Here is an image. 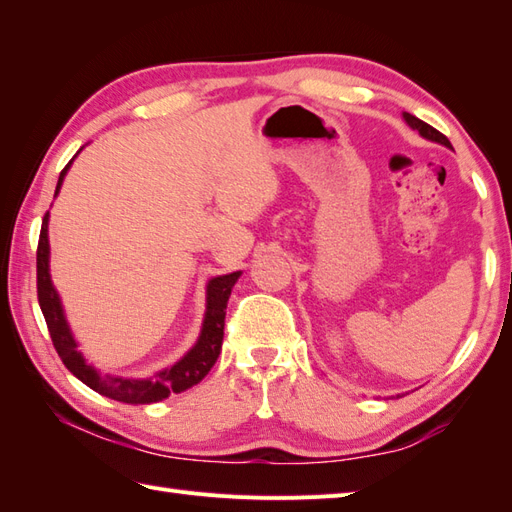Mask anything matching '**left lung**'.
I'll list each match as a JSON object with an SVG mask.
<instances>
[{
	"instance_id": "obj_1",
	"label": "left lung",
	"mask_w": 512,
	"mask_h": 512,
	"mask_svg": "<svg viewBox=\"0 0 512 512\" xmlns=\"http://www.w3.org/2000/svg\"><path fill=\"white\" fill-rule=\"evenodd\" d=\"M403 118H405L407 124H410L412 129H416L420 135H423V138H427V140H431V142H438V144H445V146H449V149H451V142L447 140V135H442V133L436 131L434 127H429L427 122L418 120L416 116H412V113H403Z\"/></svg>"
}]
</instances>
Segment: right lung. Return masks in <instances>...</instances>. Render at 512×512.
Instances as JSON below:
<instances>
[{
	"instance_id": "right-lung-1",
	"label": "right lung",
	"mask_w": 512,
	"mask_h": 512,
	"mask_svg": "<svg viewBox=\"0 0 512 512\" xmlns=\"http://www.w3.org/2000/svg\"><path fill=\"white\" fill-rule=\"evenodd\" d=\"M70 164L61 170L54 197L59 195L63 177L67 173V168H70ZM48 219H50V212H45L43 223H41V234H39V247H37V295H39V306L43 311L45 324H48V331L52 337V344L56 352H59L61 361L65 363V368L70 370L76 379H81L85 385H89V388L96 390L98 394L109 396L113 401L131 403V405H146V403H157L162 399H168L173 392L175 394L184 392L206 377L210 368L219 359L221 344H223L227 300H230L232 287L236 285L241 271H234V274H227V276H217L208 282L206 317H203L201 335L197 339V344L192 346L186 355L175 363V366L157 372L153 379H124V377H109V374L100 377L98 370L87 366L81 352L76 350L78 344L70 331V326H67L61 298L52 287Z\"/></svg>"
}]
</instances>
